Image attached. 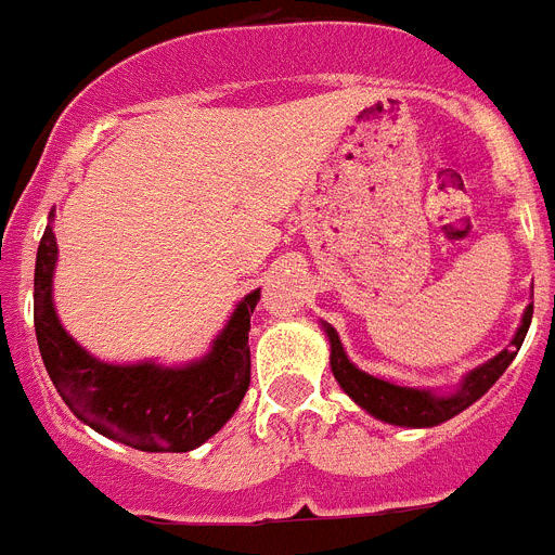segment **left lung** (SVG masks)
<instances>
[{"label": "left lung", "instance_id": "1", "mask_svg": "<svg viewBox=\"0 0 555 555\" xmlns=\"http://www.w3.org/2000/svg\"><path fill=\"white\" fill-rule=\"evenodd\" d=\"M530 317H533V306L525 309L522 325L516 328L508 348L500 350L494 359L475 367L472 373H466L461 387L449 392V396H440V392L433 390H418V387L396 385L390 378H378L359 371L357 364L348 359V353H345L343 343H339V334L328 323H323V331L331 343V371H334V378L348 392L350 399L357 401L362 410H367L373 418L385 421V424L413 426V429H418V426H438L443 421L454 418V415L463 413L466 406H472L480 396H486L491 390V385L503 376L505 367L514 362V357L522 348L525 334L530 328Z\"/></svg>", "mask_w": 555, "mask_h": 555}]
</instances>
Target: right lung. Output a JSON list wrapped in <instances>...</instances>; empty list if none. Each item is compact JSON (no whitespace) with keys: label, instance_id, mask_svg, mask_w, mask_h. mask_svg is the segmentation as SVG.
Returning <instances> with one entry per match:
<instances>
[{"label":"right lung","instance_id":"add662e5","mask_svg":"<svg viewBox=\"0 0 555 555\" xmlns=\"http://www.w3.org/2000/svg\"><path fill=\"white\" fill-rule=\"evenodd\" d=\"M55 260L59 244L47 224L36 253L33 323L44 367L64 404L94 433L140 452H191L219 433L249 390V317L260 288L235 306L207 357L182 367L108 364L80 348L61 325L52 306Z\"/></svg>","mask_w":555,"mask_h":555}]
</instances>
